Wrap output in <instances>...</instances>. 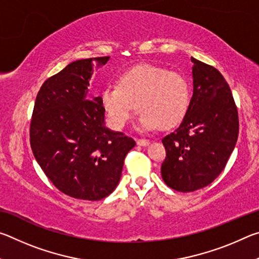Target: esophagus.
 Segmentation results:
<instances>
[{
    "instance_id": "obj_1",
    "label": "esophagus",
    "mask_w": 259,
    "mask_h": 259,
    "mask_svg": "<svg viewBox=\"0 0 259 259\" xmlns=\"http://www.w3.org/2000/svg\"><path fill=\"white\" fill-rule=\"evenodd\" d=\"M150 140H147V139H137V145H139V146H147V145H150Z\"/></svg>"
}]
</instances>
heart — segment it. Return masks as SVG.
<instances>
[{
	"label": "heart",
	"mask_w": 259,
	"mask_h": 259,
	"mask_svg": "<svg viewBox=\"0 0 259 259\" xmlns=\"http://www.w3.org/2000/svg\"><path fill=\"white\" fill-rule=\"evenodd\" d=\"M186 78L156 65L143 64L128 69L100 94V103L111 124L122 129L140 112L139 129H169L181 123L190 106Z\"/></svg>",
	"instance_id": "obj_1"
}]
</instances>
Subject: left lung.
Segmentation results:
<instances>
[{
	"mask_svg": "<svg viewBox=\"0 0 259 259\" xmlns=\"http://www.w3.org/2000/svg\"><path fill=\"white\" fill-rule=\"evenodd\" d=\"M193 95L181 125L162 139L166 156L161 175L169 187L193 192L224 170L239 136V116L224 76L191 58Z\"/></svg>",
	"mask_w": 259,
	"mask_h": 259,
	"instance_id": "obj_1",
	"label": "left lung"
}]
</instances>
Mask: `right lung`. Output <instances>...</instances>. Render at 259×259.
<instances>
[{"instance_id": "right-lung-1", "label": "right lung", "mask_w": 259, "mask_h": 259, "mask_svg": "<svg viewBox=\"0 0 259 259\" xmlns=\"http://www.w3.org/2000/svg\"><path fill=\"white\" fill-rule=\"evenodd\" d=\"M109 57L80 59L43 83L35 100L29 140L47 177L72 198H106L120 182L125 155L136 143L105 125L100 96L89 81Z\"/></svg>"}]
</instances>
